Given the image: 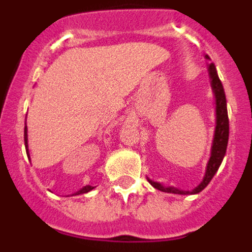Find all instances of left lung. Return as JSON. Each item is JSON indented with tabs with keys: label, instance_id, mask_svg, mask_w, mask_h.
Wrapping results in <instances>:
<instances>
[{
	"label": "left lung",
	"instance_id": "8db88e82",
	"mask_svg": "<svg viewBox=\"0 0 252 252\" xmlns=\"http://www.w3.org/2000/svg\"><path fill=\"white\" fill-rule=\"evenodd\" d=\"M209 74L212 78V88L215 91L216 95V115H217V125H216L215 131V139H213L212 145V153H211V158H209L208 165H207L206 175L204 179L197 188H194L192 192H184V190H179L173 187H162L161 184L155 183L153 180L149 179V183L154 187V188L162 190L166 193H174V194H195V193L202 192L208 183L212 180L213 175L216 174V171L218 170L220 165H221L222 160H223L224 154H226L227 144H228V133H230V125H228V115H227V104H226V94H224L223 86H222L220 78H218L217 70H216L215 64H209Z\"/></svg>",
	"mask_w": 252,
	"mask_h": 252
}]
</instances>
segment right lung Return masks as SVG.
Here are the masks:
<instances>
[{
  "label": "right lung",
  "instance_id": "obj_1",
  "mask_svg": "<svg viewBox=\"0 0 252 252\" xmlns=\"http://www.w3.org/2000/svg\"><path fill=\"white\" fill-rule=\"evenodd\" d=\"M24 139H25V146L28 148V132H26V126H25V132H24ZM28 153V151H26ZM93 187L91 186H87L84 187V188H82L79 192H77L75 194H83V193H87V192H90V190H92Z\"/></svg>",
  "mask_w": 252,
  "mask_h": 252
}]
</instances>
